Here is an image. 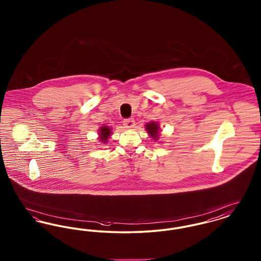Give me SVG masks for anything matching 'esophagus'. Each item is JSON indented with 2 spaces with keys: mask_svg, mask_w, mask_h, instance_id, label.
<instances>
[{
  "mask_svg": "<svg viewBox=\"0 0 261 261\" xmlns=\"http://www.w3.org/2000/svg\"><path fill=\"white\" fill-rule=\"evenodd\" d=\"M123 125L125 128H133L135 126V120L133 118H126L123 120Z\"/></svg>",
  "mask_w": 261,
  "mask_h": 261,
  "instance_id": "esophagus-1",
  "label": "esophagus"
}]
</instances>
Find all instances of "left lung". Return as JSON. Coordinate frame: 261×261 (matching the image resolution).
Returning a JSON list of instances; mask_svg holds the SVG:
<instances>
[{"label": "left lung", "instance_id": "obj_1", "mask_svg": "<svg viewBox=\"0 0 261 261\" xmlns=\"http://www.w3.org/2000/svg\"><path fill=\"white\" fill-rule=\"evenodd\" d=\"M146 129H147V131H148V133L152 136V138L155 139L159 137V125L156 124L155 122H150L148 123L147 125H146Z\"/></svg>", "mask_w": 261, "mask_h": 261}]
</instances>
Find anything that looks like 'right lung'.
I'll use <instances>...</instances> for the list:
<instances>
[{"label": "right lung", "mask_w": 261, "mask_h": 261, "mask_svg": "<svg viewBox=\"0 0 261 261\" xmlns=\"http://www.w3.org/2000/svg\"><path fill=\"white\" fill-rule=\"evenodd\" d=\"M110 129L108 128V126H103V127H100V130H99V139L102 143H106L108 137L110 136Z\"/></svg>", "instance_id": "right-lung-1"}]
</instances>
